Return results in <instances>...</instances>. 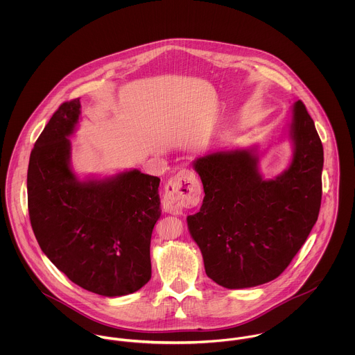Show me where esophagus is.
Returning <instances> with one entry per match:
<instances>
[{"instance_id": "esophagus-1", "label": "esophagus", "mask_w": 355, "mask_h": 355, "mask_svg": "<svg viewBox=\"0 0 355 355\" xmlns=\"http://www.w3.org/2000/svg\"><path fill=\"white\" fill-rule=\"evenodd\" d=\"M200 197L201 184L196 173L190 169H180L168 180L162 205L165 211L171 214H180L183 209L196 206L200 202Z\"/></svg>"}]
</instances>
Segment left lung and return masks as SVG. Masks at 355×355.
Here are the masks:
<instances>
[{
    "mask_svg": "<svg viewBox=\"0 0 355 355\" xmlns=\"http://www.w3.org/2000/svg\"><path fill=\"white\" fill-rule=\"evenodd\" d=\"M293 158L273 179L259 172V150L224 149L193 162L202 206L187 217L205 272L225 288H249L283 273L302 248L321 205L324 150L304 102L291 106Z\"/></svg>",
    "mask_w": 355,
    "mask_h": 355,
    "instance_id": "obj_1",
    "label": "left lung"
}]
</instances>
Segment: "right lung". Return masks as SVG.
I'll list each match as a JSON object with an SVG mask.
<instances>
[{
  "mask_svg": "<svg viewBox=\"0 0 355 355\" xmlns=\"http://www.w3.org/2000/svg\"><path fill=\"white\" fill-rule=\"evenodd\" d=\"M79 119V100L61 103L34 145L27 172L31 227L71 282L103 297L128 295L152 277L159 179L138 169L79 179L68 139Z\"/></svg>",
  "mask_w": 355,
  "mask_h": 355,
  "instance_id": "1",
  "label": "right lung"
}]
</instances>
